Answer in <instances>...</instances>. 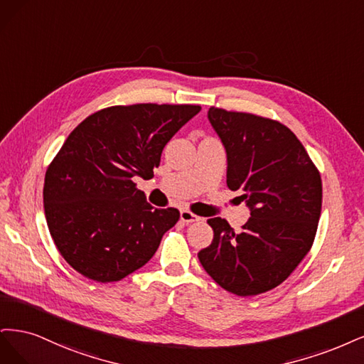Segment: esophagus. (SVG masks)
Masks as SVG:
<instances>
[{
  "mask_svg": "<svg viewBox=\"0 0 364 364\" xmlns=\"http://www.w3.org/2000/svg\"><path fill=\"white\" fill-rule=\"evenodd\" d=\"M180 219L184 222V224H192V222H198L201 220V218L193 215L192 212H189V210H181L180 213Z\"/></svg>",
  "mask_w": 364,
  "mask_h": 364,
  "instance_id": "34e87169",
  "label": "esophagus"
}]
</instances>
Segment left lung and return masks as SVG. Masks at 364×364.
Listing matches in <instances>:
<instances>
[{
  "label": "left lung",
  "mask_w": 364,
  "mask_h": 364,
  "mask_svg": "<svg viewBox=\"0 0 364 364\" xmlns=\"http://www.w3.org/2000/svg\"><path fill=\"white\" fill-rule=\"evenodd\" d=\"M227 151V186L242 191L251 218L234 231L212 218L213 242L198 252L205 272L237 296L272 290L310 251L322 207V180L286 125L252 113L210 107Z\"/></svg>",
  "instance_id": "left-lung-1"
}]
</instances>
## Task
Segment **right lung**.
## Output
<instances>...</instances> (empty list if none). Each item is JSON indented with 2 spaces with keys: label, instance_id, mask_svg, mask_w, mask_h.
<instances>
[{
  "label": "right lung",
  "instance_id": "right-lung-1",
  "mask_svg": "<svg viewBox=\"0 0 364 364\" xmlns=\"http://www.w3.org/2000/svg\"><path fill=\"white\" fill-rule=\"evenodd\" d=\"M201 107L113 105L68 136L45 173L43 207L51 237L78 274L119 281L146 264L177 224V208H154L133 177L152 178L161 151Z\"/></svg>",
  "mask_w": 364,
  "mask_h": 364
}]
</instances>
